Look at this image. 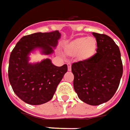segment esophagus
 <instances>
[{
  "mask_svg": "<svg viewBox=\"0 0 130 130\" xmlns=\"http://www.w3.org/2000/svg\"><path fill=\"white\" fill-rule=\"evenodd\" d=\"M68 71H71V63L70 62H68Z\"/></svg>",
  "mask_w": 130,
  "mask_h": 130,
  "instance_id": "esophagus-1",
  "label": "esophagus"
}]
</instances>
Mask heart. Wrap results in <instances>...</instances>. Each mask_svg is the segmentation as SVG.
I'll list each match as a JSON object with an SVG mask.
<instances>
[{"mask_svg":"<svg viewBox=\"0 0 130 130\" xmlns=\"http://www.w3.org/2000/svg\"><path fill=\"white\" fill-rule=\"evenodd\" d=\"M97 41L92 37L80 38L75 40L65 47V52L70 55H76L82 60L90 58L95 53Z\"/></svg>","mask_w":130,"mask_h":130,"instance_id":"heart-1","label":"heart"}]
</instances>
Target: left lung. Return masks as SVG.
Returning <instances> with one entry per match:
<instances>
[{
  "label": "left lung",
  "mask_w": 130,
  "mask_h": 130,
  "mask_svg": "<svg viewBox=\"0 0 130 130\" xmlns=\"http://www.w3.org/2000/svg\"><path fill=\"white\" fill-rule=\"evenodd\" d=\"M96 54L72 65L73 86L78 98L90 105H99L113 97L122 76L119 47L108 35L92 32Z\"/></svg>",
  "instance_id": "obj_1"
}]
</instances>
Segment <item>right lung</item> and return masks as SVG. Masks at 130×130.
I'll return each instance as SVG.
<instances>
[{
	"instance_id": "obj_1",
	"label": "right lung",
	"mask_w": 130,
	"mask_h": 130,
	"mask_svg": "<svg viewBox=\"0 0 130 130\" xmlns=\"http://www.w3.org/2000/svg\"><path fill=\"white\" fill-rule=\"evenodd\" d=\"M60 36L58 30L25 35L10 53V83L15 95L29 105H38L50 101L68 71L66 64L55 66L49 58L35 63L29 62V55L36 50L46 55L53 53Z\"/></svg>"
}]
</instances>
